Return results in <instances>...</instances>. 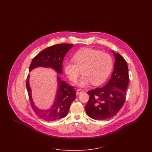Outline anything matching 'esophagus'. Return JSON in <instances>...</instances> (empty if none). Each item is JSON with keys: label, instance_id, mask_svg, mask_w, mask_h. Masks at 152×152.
<instances>
[{"label": "esophagus", "instance_id": "1", "mask_svg": "<svg viewBox=\"0 0 152 152\" xmlns=\"http://www.w3.org/2000/svg\"><path fill=\"white\" fill-rule=\"evenodd\" d=\"M83 92V91L82 90L78 89V90H77V91H76V95H80L81 94H82Z\"/></svg>", "mask_w": 152, "mask_h": 152}]
</instances>
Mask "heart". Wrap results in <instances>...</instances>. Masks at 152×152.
Masks as SVG:
<instances>
[{
  "label": "heart",
  "mask_w": 152,
  "mask_h": 152,
  "mask_svg": "<svg viewBox=\"0 0 152 152\" xmlns=\"http://www.w3.org/2000/svg\"><path fill=\"white\" fill-rule=\"evenodd\" d=\"M75 62L67 61L64 65V72L72 81H76L82 69L83 76L77 85L81 88L88 86L91 83L94 85L104 83L113 66L112 58L108 53L92 48H83L74 56Z\"/></svg>",
  "instance_id": "heart-1"
}]
</instances>
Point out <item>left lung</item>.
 I'll use <instances>...</instances> for the list:
<instances>
[{
    "mask_svg": "<svg viewBox=\"0 0 152 152\" xmlns=\"http://www.w3.org/2000/svg\"><path fill=\"white\" fill-rule=\"evenodd\" d=\"M113 53L115 64L110 80L104 87L88 92L90 97L85 110L93 119L106 120L114 116L125 101L129 80L128 64L119 53L113 51Z\"/></svg>",
    "mask_w": 152,
    "mask_h": 152,
    "instance_id": "obj_1",
    "label": "left lung"
}]
</instances>
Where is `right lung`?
<instances>
[{
  "mask_svg": "<svg viewBox=\"0 0 152 152\" xmlns=\"http://www.w3.org/2000/svg\"><path fill=\"white\" fill-rule=\"evenodd\" d=\"M72 44H57L42 51L33 59L29 66V72L37 67L51 68L57 74H62V63L64 56L73 47ZM57 89L52 106L47 109H41L35 105L32 90L29 86V75H28L26 87L32 109L42 119L47 121L63 118L67 115L71 103L76 99V91L74 88L57 76Z\"/></svg>",
  "mask_w": 152,
  "mask_h": 152,
  "instance_id": "obj_1",
  "label": "right lung"
}]
</instances>
